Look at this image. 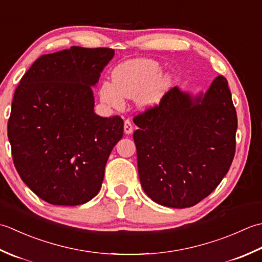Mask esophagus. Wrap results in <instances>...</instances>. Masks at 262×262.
Returning <instances> with one entry per match:
<instances>
[{"mask_svg":"<svg viewBox=\"0 0 262 262\" xmlns=\"http://www.w3.org/2000/svg\"><path fill=\"white\" fill-rule=\"evenodd\" d=\"M132 132H133V126H132L131 121L126 120L124 122V133H125V135H131Z\"/></svg>","mask_w":262,"mask_h":262,"instance_id":"1","label":"esophagus"}]
</instances>
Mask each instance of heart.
Wrapping results in <instances>:
<instances>
[{
    "instance_id": "obj_1",
    "label": "heart",
    "mask_w": 262,
    "mask_h": 262,
    "mask_svg": "<svg viewBox=\"0 0 262 262\" xmlns=\"http://www.w3.org/2000/svg\"><path fill=\"white\" fill-rule=\"evenodd\" d=\"M162 72L161 64L150 58L124 61L114 69L113 81L101 82L100 100L115 110L123 107L124 98H136L142 110L156 107L172 83V76Z\"/></svg>"
}]
</instances>
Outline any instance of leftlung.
I'll use <instances>...</instances> for the list:
<instances>
[{"label": "left lung", "mask_w": 262, "mask_h": 262, "mask_svg": "<svg viewBox=\"0 0 262 262\" xmlns=\"http://www.w3.org/2000/svg\"><path fill=\"white\" fill-rule=\"evenodd\" d=\"M138 172L145 193L158 205L192 207L228 172L235 154L236 111L227 80L207 92L170 89L156 107L135 117Z\"/></svg>", "instance_id": "left-lung-1"}]
</instances>
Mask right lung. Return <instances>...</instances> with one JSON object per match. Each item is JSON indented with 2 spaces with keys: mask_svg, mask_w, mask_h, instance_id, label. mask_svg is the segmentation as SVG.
Returning a JSON list of instances; mask_svg holds the SVG:
<instances>
[{
  "mask_svg": "<svg viewBox=\"0 0 262 262\" xmlns=\"http://www.w3.org/2000/svg\"><path fill=\"white\" fill-rule=\"evenodd\" d=\"M114 57L112 49L41 55L13 96L8 137L14 166L35 193L57 206L86 204L98 193L123 120L94 112L93 88Z\"/></svg>",
  "mask_w": 262,
  "mask_h": 262,
  "instance_id": "add662e5",
  "label": "right lung"
}]
</instances>
